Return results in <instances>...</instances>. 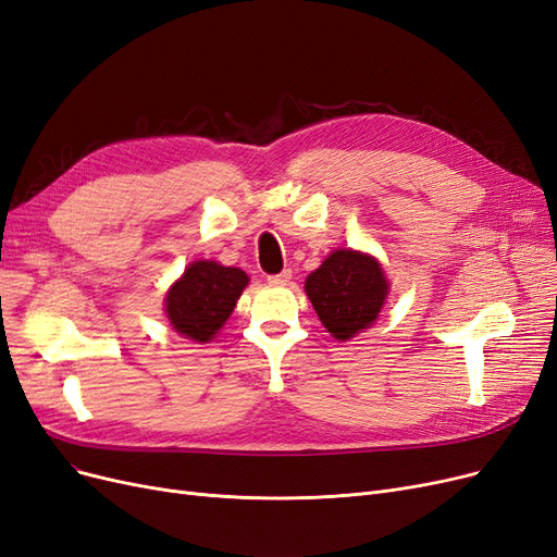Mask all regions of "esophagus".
I'll list each match as a JSON object with an SVG mask.
<instances>
[{"label":"esophagus","instance_id":"esophagus-1","mask_svg":"<svg viewBox=\"0 0 557 557\" xmlns=\"http://www.w3.org/2000/svg\"><path fill=\"white\" fill-rule=\"evenodd\" d=\"M289 280H292V271H282L277 275H268V284H273V286H284V284H289Z\"/></svg>","mask_w":557,"mask_h":557}]
</instances>
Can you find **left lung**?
Returning a JSON list of instances; mask_svg holds the SVG:
<instances>
[{
  "mask_svg": "<svg viewBox=\"0 0 557 557\" xmlns=\"http://www.w3.org/2000/svg\"><path fill=\"white\" fill-rule=\"evenodd\" d=\"M305 292L325 331L346 342L376 321L387 298V280L372 255L335 250L307 275Z\"/></svg>",
  "mask_w": 557,
  "mask_h": 557,
  "instance_id": "1",
  "label": "left lung"
}]
</instances>
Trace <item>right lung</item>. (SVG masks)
<instances>
[{"mask_svg": "<svg viewBox=\"0 0 557 557\" xmlns=\"http://www.w3.org/2000/svg\"><path fill=\"white\" fill-rule=\"evenodd\" d=\"M247 282L240 268L193 261L164 296V314L183 337L209 342L232 317Z\"/></svg>", "mask_w": 557, "mask_h": 557, "instance_id": "1", "label": "right lung"}]
</instances>
